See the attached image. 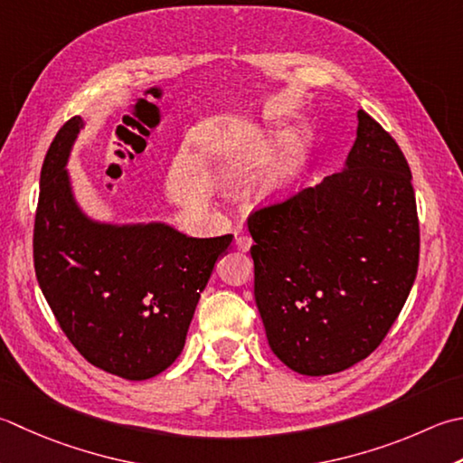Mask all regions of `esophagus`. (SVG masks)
<instances>
[{
	"label": "esophagus",
	"mask_w": 463,
	"mask_h": 463,
	"mask_svg": "<svg viewBox=\"0 0 463 463\" xmlns=\"http://www.w3.org/2000/svg\"><path fill=\"white\" fill-rule=\"evenodd\" d=\"M234 244H237V249L247 252L250 247H252V239L249 237V234H239L237 239H234Z\"/></svg>",
	"instance_id": "esophagus-1"
}]
</instances>
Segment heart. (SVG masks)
<instances>
[{"label":"heart","instance_id":"obj_1","mask_svg":"<svg viewBox=\"0 0 463 463\" xmlns=\"http://www.w3.org/2000/svg\"><path fill=\"white\" fill-rule=\"evenodd\" d=\"M262 130L257 126H244V128L232 132L222 142L219 158H216V172L222 180H232L247 170L252 154H255ZM303 178L301 162V142L293 134L287 142V150L269 172L262 176L259 184V196L267 203H280L291 196Z\"/></svg>","mask_w":463,"mask_h":463}]
</instances>
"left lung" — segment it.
Instances as JSON below:
<instances>
[{
  "label": "left lung",
  "mask_w": 463,
  "mask_h": 463,
  "mask_svg": "<svg viewBox=\"0 0 463 463\" xmlns=\"http://www.w3.org/2000/svg\"><path fill=\"white\" fill-rule=\"evenodd\" d=\"M341 172L249 216L255 301L287 367L321 377L369 357L420 262L411 170L367 112Z\"/></svg>",
  "instance_id": "left-lung-1"
}]
</instances>
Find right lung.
Returning a JSON list of instances; mask_svg holds the SVG:
<instances>
[{"label":"right lung","instance_id":"right-lung-1","mask_svg":"<svg viewBox=\"0 0 463 463\" xmlns=\"http://www.w3.org/2000/svg\"><path fill=\"white\" fill-rule=\"evenodd\" d=\"M84 128L74 116L45 154L33 267L50 309L86 361L142 382L168 369L232 234L194 239L165 222L110 224L81 213L66 170Z\"/></svg>","mask_w":463,"mask_h":463}]
</instances>
